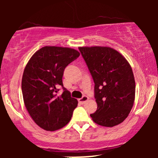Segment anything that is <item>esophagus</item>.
<instances>
[{
  "instance_id": "obj_1",
  "label": "esophagus",
  "mask_w": 158,
  "mask_h": 158,
  "mask_svg": "<svg viewBox=\"0 0 158 158\" xmlns=\"http://www.w3.org/2000/svg\"><path fill=\"white\" fill-rule=\"evenodd\" d=\"M88 100V97H86V96H84V97H82L80 99H79V102L80 103V104H84L85 102H87V101Z\"/></svg>"
}]
</instances>
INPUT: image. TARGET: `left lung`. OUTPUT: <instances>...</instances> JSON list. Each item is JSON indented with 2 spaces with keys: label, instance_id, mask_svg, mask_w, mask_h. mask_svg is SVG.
Masks as SVG:
<instances>
[{
  "label": "left lung",
  "instance_id": "1",
  "mask_svg": "<svg viewBox=\"0 0 158 158\" xmlns=\"http://www.w3.org/2000/svg\"><path fill=\"white\" fill-rule=\"evenodd\" d=\"M94 84L97 110L90 117L105 127L120 124L127 118L135 98V81L131 65L109 47L79 48Z\"/></svg>",
  "mask_w": 158,
  "mask_h": 158
}]
</instances>
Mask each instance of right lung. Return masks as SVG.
<instances>
[{
	"mask_svg": "<svg viewBox=\"0 0 158 158\" xmlns=\"http://www.w3.org/2000/svg\"><path fill=\"white\" fill-rule=\"evenodd\" d=\"M80 53L74 49L45 46L32 55L23 70L21 90L26 108L34 122L46 131L60 129L70 122L78 101L63 87L65 68ZM61 86L64 91L57 93Z\"/></svg>",
	"mask_w": 158,
	"mask_h": 158,
	"instance_id": "add662e5",
	"label": "right lung"
}]
</instances>
